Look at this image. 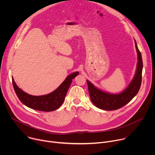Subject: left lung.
Listing matches in <instances>:
<instances>
[{
	"instance_id": "left-lung-1",
	"label": "left lung",
	"mask_w": 155,
	"mask_h": 155,
	"mask_svg": "<svg viewBox=\"0 0 155 155\" xmlns=\"http://www.w3.org/2000/svg\"><path fill=\"white\" fill-rule=\"evenodd\" d=\"M134 41L138 58L137 69L133 79L125 90L119 94L108 93L98 89L90 81L86 80L91 101L97 108L109 111L119 109L129 103L139 92L142 82L143 62L136 40Z\"/></svg>"
}]
</instances>
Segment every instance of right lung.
I'll use <instances>...</instances> for the list:
<instances>
[{
    "label": "right lung",
    "instance_id": "1",
    "mask_svg": "<svg viewBox=\"0 0 155 155\" xmlns=\"http://www.w3.org/2000/svg\"><path fill=\"white\" fill-rule=\"evenodd\" d=\"M78 75V72L70 74L56 90L43 96H32L24 92L16 85L13 78L12 83L18 97L26 106L38 111L51 112L59 108L62 104L72 80Z\"/></svg>",
    "mask_w": 155,
    "mask_h": 155
}]
</instances>
